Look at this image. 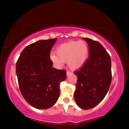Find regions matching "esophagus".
I'll list each match as a JSON object with an SVG mask.
<instances>
[{"mask_svg": "<svg viewBox=\"0 0 129 129\" xmlns=\"http://www.w3.org/2000/svg\"><path fill=\"white\" fill-rule=\"evenodd\" d=\"M71 74V73L70 72H69V71H67V73H66V75H67V76H69Z\"/></svg>", "mask_w": 129, "mask_h": 129, "instance_id": "esophagus-1", "label": "esophagus"}]
</instances>
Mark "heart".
I'll use <instances>...</instances> for the list:
<instances>
[{"mask_svg":"<svg viewBox=\"0 0 129 129\" xmlns=\"http://www.w3.org/2000/svg\"><path fill=\"white\" fill-rule=\"evenodd\" d=\"M56 54H50V58L53 62L61 65L68 61L69 68L75 71L81 68L86 62L89 56V47L82 40L69 41L58 46Z\"/></svg>","mask_w":129,"mask_h":129,"instance_id":"1","label":"heart"}]
</instances>
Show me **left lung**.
<instances>
[{
	"label": "left lung",
	"instance_id": "8db88e82",
	"mask_svg": "<svg viewBox=\"0 0 129 129\" xmlns=\"http://www.w3.org/2000/svg\"><path fill=\"white\" fill-rule=\"evenodd\" d=\"M89 46V58L75 72L78 78L74 98L83 110L91 109L103 101L111 82V60L106 50L99 42L82 38Z\"/></svg>",
	"mask_w": 129,
	"mask_h": 129
}]
</instances>
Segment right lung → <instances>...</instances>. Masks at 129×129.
I'll return each instance as SVG.
<instances>
[{"mask_svg": "<svg viewBox=\"0 0 129 129\" xmlns=\"http://www.w3.org/2000/svg\"><path fill=\"white\" fill-rule=\"evenodd\" d=\"M56 40H39L26 46L16 64L22 95L29 105L37 109H47L56 103L60 82L66 78V71L53 68L50 60V51Z\"/></svg>", "mask_w": 129, "mask_h": 129, "instance_id": "1", "label": "right lung"}]
</instances>
